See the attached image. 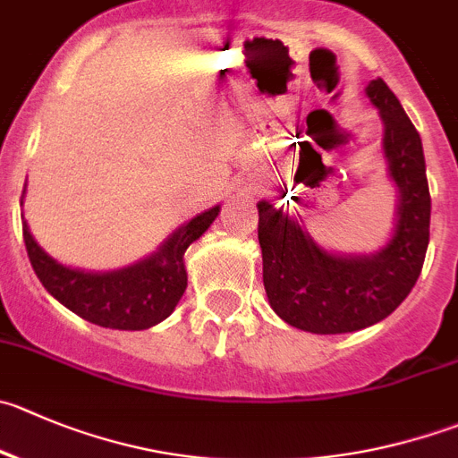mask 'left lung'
<instances>
[{
    "instance_id": "1",
    "label": "left lung",
    "mask_w": 458,
    "mask_h": 458,
    "mask_svg": "<svg viewBox=\"0 0 458 458\" xmlns=\"http://www.w3.org/2000/svg\"><path fill=\"white\" fill-rule=\"evenodd\" d=\"M367 96L385 125V157L398 189L394 236L376 254H333L283 208L259 202V242L269 306L285 324L317 335L362 330L389 317L420 276L429 245L425 155L403 106L382 78Z\"/></svg>"
}]
</instances>
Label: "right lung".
<instances>
[{"mask_svg":"<svg viewBox=\"0 0 458 458\" xmlns=\"http://www.w3.org/2000/svg\"><path fill=\"white\" fill-rule=\"evenodd\" d=\"M24 202V193H21ZM20 202V204H21ZM220 213V204L182 225L159 251L148 259L114 269V272H82L51 259L36 242L21 216L29 260L38 278L64 308L85 321L114 330H146L159 324L180 303L186 290L184 251L207 232Z\"/></svg>","mask_w":458,"mask_h":458,"instance_id":"1","label":"right lung"}]
</instances>
